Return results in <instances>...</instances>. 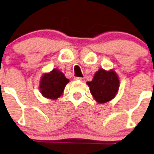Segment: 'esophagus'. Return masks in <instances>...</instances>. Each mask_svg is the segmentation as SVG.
<instances>
[{"label": "esophagus", "instance_id": "1", "mask_svg": "<svg viewBox=\"0 0 154 154\" xmlns=\"http://www.w3.org/2000/svg\"><path fill=\"white\" fill-rule=\"evenodd\" d=\"M75 80H79L81 81H85V77H75Z\"/></svg>", "mask_w": 154, "mask_h": 154}]
</instances>
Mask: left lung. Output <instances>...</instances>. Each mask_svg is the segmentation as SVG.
Instances as JSON below:
<instances>
[{"label":"left lung","mask_w":154,"mask_h":154,"mask_svg":"<svg viewBox=\"0 0 154 154\" xmlns=\"http://www.w3.org/2000/svg\"><path fill=\"white\" fill-rule=\"evenodd\" d=\"M94 99L99 103L110 101L117 95L119 89L118 77L115 71L99 69L91 82H87Z\"/></svg>","instance_id":"1"}]
</instances>
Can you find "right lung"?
Wrapping results in <instances>:
<instances>
[{"label": "right lung", "mask_w": 154, "mask_h": 154, "mask_svg": "<svg viewBox=\"0 0 154 154\" xmlns=\"http://www.w3.org/2000/svg\"><path fill=\"white\" fill-rule=\"evenodd\" d=\"M69 82V79H67L61 71L54 69L41 77L40 82L41 92L48 99H57L61 96L66 85Z\"/></svg>", "instance_id": "1"}]
</instances>
